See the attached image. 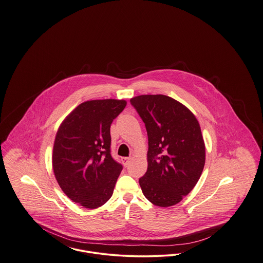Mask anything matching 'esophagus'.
Listing matches in <instances>:
<instances>
[{
	"mask_svg": "<svg viewBox=\"0 0 263 263\" xmlns=\"http://www.w3.org/2000/svg\"><path fill=\"white\" fill-rule=\"evenodd\" d=\"M121 161H122V163H123V165L127 167L128 165H129V163H130V161H131V157H128V158H122L121 159Z\"/></svg>",
	"mask_w": 263,
	"mask_h": 263,
	"instance_id": "esophagus-1",
	"label": "esophagus"
}]
</instances>
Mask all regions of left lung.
I'll list each match as a JSON object with an SVG mask.
<instances>
[{
  "mask_svg": "<svg viewBox=\"0 0 263 263\" xmlns=\"http://www.w3.org/2000/svg\"><path fill=\"white\" fill-rule=\"evenodd\" d=\"M148 134V170L139 178L153 204H177L196 185L205 164L200 126L187 107L163 95L130 100Z\"/></svg>",
  "mask_w": 263,
  "mask_h": 263,
  "instance_id": "1",
  "label": "left lung"
}]
</instances>
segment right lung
<instances>
[{"label":"right lung","mask_w":263,"mask_h":263,"mask_svg":"<svg viewBox=\"0 0 263 263\" xmlns=\"http://www.w3.org/2000/svg\"><path fill=\"white\" fill-rule=\"evenodd\" d=\"M125 100H89L63 121L53 148V171L64 193L95 209L112 196L123 166L111 156L110 125Z\"/></svg>","instance_id":"add662e5"}]
</instances>
